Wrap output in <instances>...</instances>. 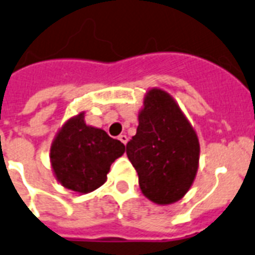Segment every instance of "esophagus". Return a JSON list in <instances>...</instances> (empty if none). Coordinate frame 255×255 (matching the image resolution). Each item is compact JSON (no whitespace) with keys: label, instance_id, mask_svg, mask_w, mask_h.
Listing matches in <instances>:
<instances>
[{"label":"esophagus","instance_id":"obj_1","mask_svg":"<svg viewBox=\"0 0 255 255\" xmlns=\"http://www.w3.org/2000/svg\"><path fill=\"white\" fill-rule=\"evenodd\" d=\"M118 138H119V140H121L124 145H126V144H127V142H128L127 134H121V136H119V137H118Z\"/></svg>","mask_w":255,"mask_h":255}]
</instances>
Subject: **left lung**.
<instances>
[{
  "label": "left lung",
  "mask_w": 255,
  "mask_h": 255,
  "mask_svg": "<svg viewBox=\"0 0 255 255\" xmlns=\"http://www.w3.org/2000/svg\"><path fill=\"white\" fill-rule=\"evenodd\" d=\"M140 189L157 205L181 200L196 179L200 141L174 97L151 88L138 113L137 132L127 144Z\"/></svg>",
  "instance_id": "1"
}]
</instances>
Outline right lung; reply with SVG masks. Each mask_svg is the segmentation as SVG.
Instances as JSON below:
<instances>
[{"label": "right lung", "instance_id": "1", "mask_svg": "<svg viewBox=\"0 0 255 255\" xmlns=\"http://www.w3.org/2000/svg\"><path fill=\"white\" fill-rule=\"evenodd\" d=\"M126 146L104 129L88 126L84 111L70 118L55 134L50 163L55 179L79 194L91 193L108 180L111 163Z\"/></svg>", "mask_w": 255, "mask_h": 255}]
</instances>
